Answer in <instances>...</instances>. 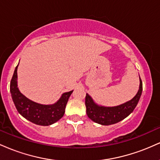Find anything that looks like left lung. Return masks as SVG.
<instances>
[{
  "mask_svg": "<svg viewBox=\"0 0 160 160\" xmlns=\"http://www.w3.org/2000/svg\"><path fill=\"white\" fill-rule=\"evenodd\" d=\"M141 92L142 81L140 78V86L136 95L129 102L116 107H103L97 105L91 97L86 94L85 99L86 113L89 119L98 124L108 126L117 123L128 117L134 111L140 99Z\"/></svg>",
  "mask_w": 160,
  "mask_h": 160,
  "instance_id": "left-lung-1",
  "label": "left lung"
}]
</instances>
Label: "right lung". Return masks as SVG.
I'll return each instance as SVG.
<instances>
[{
    "label": "right lung",
    "instance_id": "add662e5",
    "mask_svg": "<svg viewBox=\"0 0 160 160\" xmlns=\"http://www.w3.org/2000/svg\"><path fill=\"white\" fill-rule=\"evenodd\" d=\"M18 65L10 81L11 95L18 112L26 120L40 126H49L59 120L64 116L66 104L73 91L65 92L56 103L51 105L32 102L22 94L17 87Z\"/></svg>",
    "mask_w": 160,
    "mask_h": 160
}]
</instances>
